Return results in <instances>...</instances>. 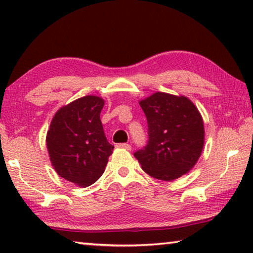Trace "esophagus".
Listing matches in <instances>:
<instances>
[{
	"label": "esophagus",
	"mask_w": 253,
	"mask_h": 253,
	"mask_svg": "<svg viewBox=\"0 0 253 253\" xmlns=\"http://www.w3.org/2000/svg\"><path fill=\"white\" fill-rule=\"evenodd\" d=\"M117 147L118 148H124V149H127V151H130L131 146L129 144H126V143H122V144H117Z\"/></svg>",
	"instance_id": "1"
}]
</instances>
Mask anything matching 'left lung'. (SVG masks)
Here are the masks:
<instances>
[{
  "label": "left lung",
  "mask_w": 253,
  "mask_h": 253,
  "mask_svg": "<svg viewBox=\"0 0 253 253\" xmlns=\"http://www.w3.org/2000/svg\"><path fill=\"white\" fill-rule=\"evenodd\" d=\"M147 118L148 142L134 153L149 176L173 181L186 174L201 156L204 124L188 98L155 92L139 101Z\"/></svg>",
  "instance_id": "obj_1"
}]
</instances>
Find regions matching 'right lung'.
<instances>
[{
  "instance_id": "right-lung-1",
  "label": "right lung",
  "mask_w": 253,
  "mask_h": 253,
  "mask_svg": "<svg viewBox=\"0 0 253 253\" xmlns=\"http://www.w3.org/2000/svg\"><path fill=\"white\" fill-rule=\"evenodd\" d=\"M105 100L84 96L60 108L46 134L51 164L62 178L81 187L98 181L105 172L114 146L107 140L100 121Z\"/></svg>"
}]
</instances>
